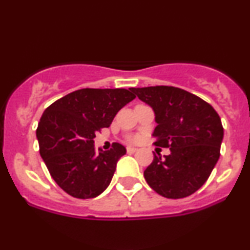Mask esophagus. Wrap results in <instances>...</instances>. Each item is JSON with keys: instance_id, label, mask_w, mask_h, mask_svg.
<instances>
[{"instance_id": "34e87169", "label": "esophagus", "mask_w": 250, "mask_h": 250, "mask_svg": "<svg viewBox=\"0 0 250 250\" xmlns=\"http://www.w3.org/2000/svg\"><path fill=\"white\" fill-rule=\"evenodd\" d=\"M139 150V149L137 148H134V147H127V151L129 154H134V153H136V151Z\"/></svg>"}]
</instances>
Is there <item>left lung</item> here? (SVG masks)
Masks as SVG:
<instances>
[{
  "label": "left lung",
  "instance_id": "8db88e82",
  "mask_svg": "<svg viewBox=\"0 0 250 250\" xmlns=\"http://www.w3.org/2000/svg\"><path fill=\"white\" fill-rule=\"evenodd\" d=\"M153 109L155 145L170 149L146 169L145 179L157 194L182 199L202 187L219 161L223 127L209 103L187 90L156 85L130 88Z\"/></svg>",
  "mask_w": 250,
  "mask_h": 250
}]
</instances>
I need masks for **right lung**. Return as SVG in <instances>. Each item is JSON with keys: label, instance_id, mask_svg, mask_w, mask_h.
<instances>
[{"label": "right lung", "instance_id": "obj_1", "mask_svg": "<svg viewBox=\"0 0 250 250\" xmlns=\"http://www.w3.org/2000/svg\"><path fill=\"white\" fill-rule=\"evenodd\" d=\"M127 89H80L50 104L42 114L36 137L40 154L57 185L77 199H93L110 185L125 148L96 150L94 139L108 128L120 109L133 101Z\"/></svg>", "mask_w": 250, "mask_h": 250}]
</instances>
